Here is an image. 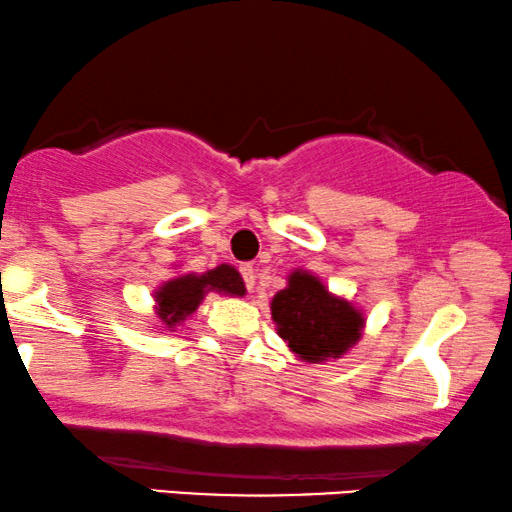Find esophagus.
<instances>
[{
  "label": "esophagus",
  "mask_w": 512,
  "mask_h": 512,
  "mask_svg": "<svg viewBox=\"0 0 512 512\" xmlns=\"http://www.w3.org/2000/svg\"><path fill=\"white\" fill-rule=\"evenodd\" d=\"M239 273H242V277H244L246 289H254V282H256V270H254V266H249V263H244V266L239 268Z\"/></svg>",
  "instance_id": "obj_1"
}]
</instances>
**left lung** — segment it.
I'll return each instance as SVG.
<instances>
[{"mask_svg": "<svg viewBox=\"0 0 512 512\" xmlns=\"http://www.w3.org/2000/svg\"><path fill=\"white\" fill-rule=\"evenodd\" d=\"M270 311L277 334L308 363L339 358L361 339L363 315L306 270L289 275V287L275 294Z\"/></svg>", "mask_w": 512, "mask_h": 512, "instance_id": "1", "label": "left lung"}]
</instances>
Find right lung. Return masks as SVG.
<instances>
[{
    "instance_id": "1",
    "label": "right lung",
    "mask_w": 512,
    "mask_h": 512,
    "mask_svg": "<svg viewBox=\"0 0 512 512\" xmlns=\"http://www.w3.org/2000/svg\"><path fill=\"white\" fill-rule=\"evenodd\" d=\"M211 289L235 296H242L246 292L242 275L232 266H225L223 263V266L208 270L204 275H182L166 282L156 292V304H159L156 315H159V320L166 327H175L187 315L197 311L204 294L211 292Z\"/></svg>"
}]
</instances>
